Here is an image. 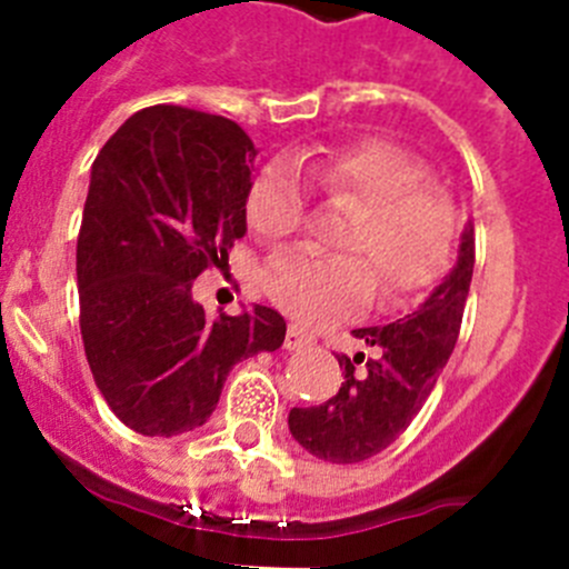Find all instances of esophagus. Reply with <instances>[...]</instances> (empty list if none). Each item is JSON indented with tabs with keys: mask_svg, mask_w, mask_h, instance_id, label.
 <instances>
[{
	"mask_svg": "<svg viewBox=\"0 0 569 569\" xmlns=\"http://www.w3.org/2000/svg\"><path fill=\"white\" fill-rule=\"evenodd\" d=\"M316 341V336L310 333L308 328H301V325H290L288 336H284V347L288 350H301V347H310Z\"/></svg>",
	"mask_w": 569,
	"mask_h": 569,
	"instance_id": "1",
	"label": "esophagus"
}]
</instances>
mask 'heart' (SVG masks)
I'll use <instances>...</instances> for the list:
<instances>
[{
    "label": "heart",
    "instance_id": "obj_1",
    "mask_svg": "<svg viewBox=\"0 0 569 569\" xmlns=\"http://www.w3.org/2000/svg\"><path fill=\"white\" fill-rule=\"evenodd\" d=\"M328 202L353 208L339 248L319 256L290 250L261 273V290L276 308L308 325L350 319L370 305L376 281L387 301H401L433 284L453 248V204L427 184V164L385 139L333 150H301L293 162H273L248 190V224L264 244L293 239L308 216V188Z\"/></svg>",
    "mask_w": 569,
    "mask_h": 569
}]
</instances>
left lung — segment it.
<instances>
[{
	"label": "left lung",
	"mask_w": 569,
	"mask_h": 569,
	"mask_svg": "<svg viewBox=\"0 0 569 569\" xmlns=\"http://www.w3.org/2000/svg\"><path fill=\"white\" fill-rule=\"evenodd\" d=\"M472 264L476 241L467 224L456 268L419 310L385 328L353 330L356 339L370 347V356H336L345 367L339 393L325 405L293 407L288 416L290 433L308 453L333 465H356L405 433L453 353Z\"/></svg>",
	"instance_id": "8db88e82"
}]
</instances>
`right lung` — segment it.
I'll return each instance as SVG.
<instances>
[{"mask_svg": "<svg viewBox=\"0 0 569 569\" xmlns=\"http://www.w3.org/2000/svg\"><path fill=\"white\" fill-rule=\"evenodd\" d=\"M256 148L224 116L153 104L90 170L77 241L84 356L116 419L142 436L202 427L241 359L279 350L288 325L256 305L208 319L193 279L228 264L248 230Z\"/></svg>", "mask_w": 569, "mask_h": 569, "instance_id": "right-lung-1", "label": "right lung"}]
</instances>
